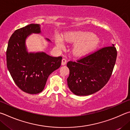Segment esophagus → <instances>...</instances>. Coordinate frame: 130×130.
Wrapping results in <instances>:
<instances>
[{
  "instance_id": "34e87169",
  "label": "esophagus",
  "mask_w": 130,
  "mask_h": 130,
  "mask_svg": "<svg viewBox=\"0 0 130 130\" xmlns=\"http://www.w3.org/2000/svg\"><path fill=\"white\" fill-rule=\"evenodd\" d=\"M67 63V60L66 59H63L62 60H61V65L62 66H64Z\"/></svg>"
}]
</instances>
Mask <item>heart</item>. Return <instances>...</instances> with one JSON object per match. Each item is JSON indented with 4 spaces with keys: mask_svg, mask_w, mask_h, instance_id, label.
<instances>
[{
    "mask_svg": "<svg viewBox=\"0 0 130 130\" xmlns=\"http://www.w3.org/2000/svg\"><path fill=\"white\" fill-rule=\"evenodd\" d=\"M64 39L69 43L75 44L72 53L76 57H82L94 50L98 44V39L94 34L80 31L69 32L64 34ZM55 43L59 47H64L63 39L57 37Z\"/></svg>",
    "mask_w": 130,
    "mask_h": 130,
    "instance_id": "b5f03b06",
    "label": "heart"
}]
</instances>
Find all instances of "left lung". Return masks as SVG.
<instances>
[{
	"label": "left lung",
	"mask_w": 130,
	"mask_h": 130,
	"mask_svg": "<svg viewBox=\"0 0 130 130\" xmlns=\"http://www.w3.org/2000/svg\"><path fill=\"white\" fill-rule=\"evenodd\" d=\"M117 57L114 44L98 50L77 61H70L67 85L78 96H87L98 91L110 79Z\"/></svg>",
	"instance_id": "8db88e82"
}]
</instances>
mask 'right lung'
<instances>
[{"label": "right lung", "instance_id": "add662e5", "mask_svg": "<svg viewBox=\"0 0 130 130\" xmlns=\"http://www.w3.org/2000/svg\"><path fill=\"white\" fill-rule=\"evenodd\" d=\"M40 33L38 24L17 29L9 39L6 52L7 66L11 77L20 90L29 94L42 91L49 75L60 67L62 59L61 56L52 57L44 52L27 51V37Z\"/></svg>", "mask_w": 130, "mask_h": 130}]
</instances>
